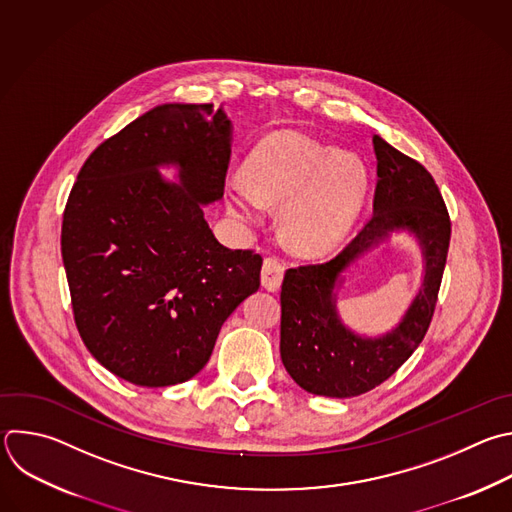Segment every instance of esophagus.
I'll return each instance as SVG.
<instances>
[{
    "instance_id": "obj_1",
    "label": "esophagus",
    "mask_w": 512,
    "mask_h": 512,
    "mask_svg": "<svg viewBox=\"0 0 512 512\" xmlns=\"http://www.w3.org/2000/svg\"><path fill=\"white\" fill-rule=\"evenodd\" d=\"M283 273H285L283 263L275 257H267L261 267V285L267 291H279V287L283 283Z\"/></svg>"
}]
</instances>
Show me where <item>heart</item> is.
I'll list each match as a JSON object with an SVG mask.
<instances>
[{"label":"heart","mask_w":512,"mask_h":512,"mask_svg":"<svg viewBox=\"0 0 512 512\" xmlns=\"http://www.w3.org/2000/svg\"><path fill=\"white\" fill-rule=\"evenodd\" d=\"M243 175L245 181L235 179L225 189L229 213L257 221L263 205H279L285 239L307 255L348 237L370 189V170L358 152L291 130L265 136L247 154Z\"/></svg>","instance_id":"b5f03b06"}]
</instances>
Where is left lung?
I'll use <instances>...</instances> for the list:
<instances>
[{
  "label": "left lung",
  "instance_id": "8db88e82",
  "mask_svg": "<svg viewBox=\"0 0 512 512\" xmlns=\"http://www.w3.org/2000/svg\"><path fill=\"white\" fill-rule=\"evenodd\" d=\"M374 150L372 219L337 257L289 269L281 285V362L295 384L315 396L352 398L388 380L424 339L446 265L450 219L432 175L380 136ZM394 234H408L421 247L419 291L392 330L358 334L338 315L336 293L347 273Z\"/></svg>",
  "mask_w": 512,
  "mask_h": 512
}]
</instances>
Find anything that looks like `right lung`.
Wrapping results in <instances>:
<instances>
[{
  "label": "right lung",
  "instance_id": "right-lung-1",
  "mask_svg": "<svg viewBox=\"0 0 512 512\" xmlns=\"http://www.w3.org/2000/svg\"><path fill=\"white\" fill-rule=\"evenodd\" d=\"M231 144L223 104H158L104 140L72 187L62 259L74 319L98 364L130 384L197 376L221 325L259 289L263 259L227 249L205 221L223 199Z\"/></svg>",
  "mask_w": 512,
  "mask_h": 512
}]
</instances>
